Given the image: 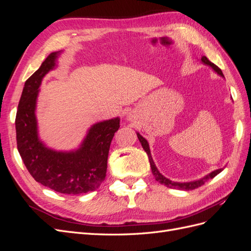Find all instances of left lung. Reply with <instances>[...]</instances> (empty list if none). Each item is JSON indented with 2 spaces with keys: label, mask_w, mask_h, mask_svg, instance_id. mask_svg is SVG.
<instances>
[{
  "label": "left lung",
  "mask_w": 251,
  "mask_h": 251,
  "mask_svg": "<svg viewBox=\"0 0 251 251\" xmlns=\"http://www.w3.org/2000/svg\"><path fill=\"white\" fill-rule=\"evenodd\" d=\"M201 60H202V62H203L205 65L210 66V67L212 68V69H214L219 75H221L222 77H224V75H223L221 69H220V68H219L218 66H216L215 64H212L211 62H209L208 58H207L206 56H202ZM137 137H138V139H139V141H140V143H141V146H142L143 150L146 151V153H147L148 156H149V160H150V164H151V173H153L156 181H158L159 183H161V184L165 185L166 187L176 188V189H182V191H192V189L198 188L199 186L203 185L207 180L212 179L214 177H216L219 173H221V172L223 171V169L216 170V171H214V172H211L210 174H208L207 176L203 177V178L200 179V180L191 181V182H174V181H172V180H170V179H168V178H165V177L163 176V175H161L160 172H159L158 169L156 168V165H155V163H154V161H153V158H151V151H150V147H149L148 141H147L146 139H144L139 133H137Z\"/></svg>",
  "instance_id": "8db88e82"
}]
</instances>
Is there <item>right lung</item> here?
<instances>
[{
  "label": "right lung",
  "instance_id": "obj_1",
  "mask_svg": "<svg viewBox=\"0 0 251 251\" xmlns=\"http://www.w3.org/2000/svg\"><path fill=\"white\" fill-rule=\"evenodd\" d=\"M57 55L58 52L50 53L25 82L16 117L18 150L36 182L60 194H85L95 191L105 178L110 144L120 119L93 125L76 151H56L45 147L37 136L36 98L42 79L55 67Z\"/></svg>",
  "mask_w": 251,
  "mask_h": 251
}]
</instances>
